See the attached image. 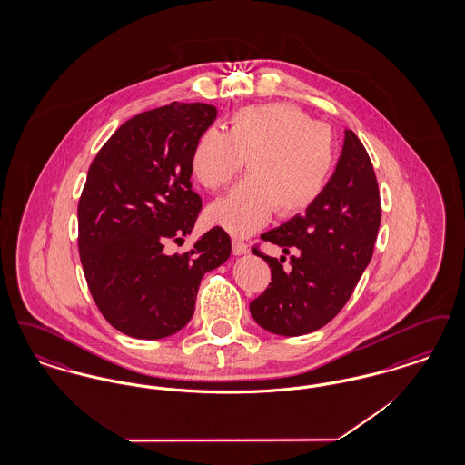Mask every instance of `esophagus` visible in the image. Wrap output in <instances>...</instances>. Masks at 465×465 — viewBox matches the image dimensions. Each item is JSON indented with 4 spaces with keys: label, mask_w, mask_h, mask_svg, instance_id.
Masks as SVG:
<instances>
[{
    "label": "esophagus",
    "mask_w": 465,
    "mask_h": 465,
    "mask_svg": "<svg viewBox=\"0 0 465 465\" xmlns=\"http://www.w3.org/2000/svg\"><path fill=\"white\" fill-rule=\"evenodd\" d=\"M232 252H233L235 256H241V254L249 252V247H247V243L241 241V239H233V241H232Z\"/></svg>",
    "instance_id": "34e87169"
}]
</instances>
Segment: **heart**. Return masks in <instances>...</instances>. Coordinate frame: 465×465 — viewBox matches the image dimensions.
I'll list each match as a JSON object with an SVG mask.
<instances>
[{
	"instance_id": "b5f03b06",
	"label": "heart",
	"mask_w": 465,
	"mask_h": 465,
	"mask_svg": "<svg viewBox=\"0 0 465 465\" xmlns=\"http://www.w3.org/2000/svg\"><path fill=\"white\" fill-rule=\"evenodd\" d=\"M247 160L251 174L207 211L211 223L235 235L256 232L275 211L296 216L312 207L331 179L336 139L330 125L298 106H247L233 113L228 133L216 127L202 133L192 171L205 190L220 192Z\"/></svg>"
}]
</instances>
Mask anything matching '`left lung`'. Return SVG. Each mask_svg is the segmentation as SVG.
Segmentation results:
<instances>
[{
  "mask_svg": "<svg viewBox=\"0 0 465 465\" xmlns=\"http://www.w3.org/2000/svg\"><path fill=\"white\" fill-rule=\"evenodd\" d=\"M381 220L380 190L373 163L352 131H345L343 152L326 190L307 209L288 223L262 235L277 243L284 254L294 250L289 266L265 260L272 282L251 302L254 321L266 331L300 336L321 330L345 307L373 256Z\"/></svg>",
  "mask_w": 465,
  "mask_h": 465,
  "instance_id": "8db88e82",
  "label": "left lung"
}]
</instances>
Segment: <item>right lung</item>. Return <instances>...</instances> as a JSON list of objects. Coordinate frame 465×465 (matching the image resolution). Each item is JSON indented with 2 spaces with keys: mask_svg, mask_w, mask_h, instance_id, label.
<instances>
[{
  "mask_svg": "<svg viewBox=\"0 0 465 465\" xmlns=\"http://www.w3.org/2000/svg\"><path fill=\"white\" fill-rule=\"evenodd\" d=\"M218 111L171 103L118 127L90 163L78 202V252L90 294L114 330L158 340L193 315L200 281L223 265L232 242L222 226L184 254H165L197 222L192 153Z\"/></svg>",
  "mask_w": 465,
  "mask_h": 465,
  "instance_id": "1",
  "label": "right lung"
}]
</instances>
